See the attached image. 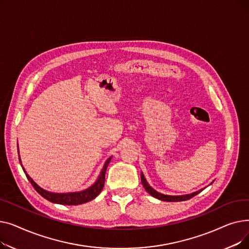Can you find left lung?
Wrapping results in <instances>:
<instances>
[{"label":"left lung","mask_w":249,"mask_h":249,"mask_svg":"<svg viewBox=\"0 0 249 249\" xmlns=\"http://www.w3.org/2000/svg\"><path fill=\"white\" fill-rule=\"evenodd\" d=\"M141 182H142V186L144 187V189L146 190V192L148 194H150L152 197L156 198V199H160L161 201H166V202H179V201H186V200H189L191 198H193L194 196L198 195L200 192H202V190L198 191V192H195L193 194H190V195H184V196H167V195H163V194H160L156 191H154L148 184L147 181L144 178V176H143V174H141Z\"/></svg>","instance_id":"obj_1"}]
</instances>
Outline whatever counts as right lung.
Here are the masks:
<instances>
[{
    "instance_id": "right-lung-1",
    "label": "right lung",
    "mask_w": 249,
    "mask_h": 249,
    "mask_svg": "<svg viewBox=\"0 0 249 249\" xmlns=\"http://www.w3.org/2000/svg\"><path fill=\"white\" fill-rule=\"evenodd\" d=\"M19 160L21 162V160ZM110 161H111V158L107 160V161H106V163H105L97 181L90 188H89V189H87L83 192L69 193V194H55V193H50V192H47V191L41 189L40 187L35 184L34 180L27 174H26L23 166H22V168H23V171H24L26 177H27L28 180L31 182V185L33 186V188L36 190V192L39 195H41L44 199L48 200L49 202L55 203V204L72 206V205H81V204H84V203H87V202L94 200L97 197V196L101 193V191L103 190L104 185H105V175H106L107 167H108Z\"/></svg>"
}]
</instances>
